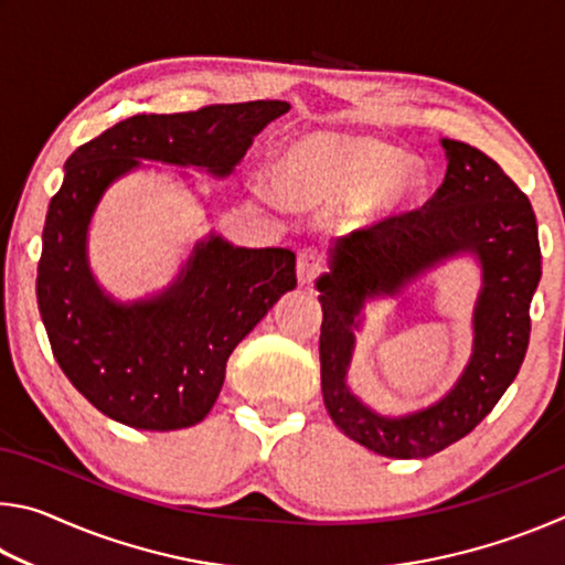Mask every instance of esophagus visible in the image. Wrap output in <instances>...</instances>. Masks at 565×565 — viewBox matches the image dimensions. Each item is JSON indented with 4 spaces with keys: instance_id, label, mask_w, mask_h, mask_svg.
Returning <instances> with one entry per match:
<instances>
[{
    "instance_id": "34e87169",
    "label": "esophagus",
    "mask_w": 565,
    "mask_h": 565,
    "mask_svg": "<svg viewBox=\"0 0 565 565\" xmlns=\"http://www.w3.org/2000/svg\"><path fill=\"white\" fill-rule=\"evenodd\" d=\"M323 271V256L319 248L306 246L299 252V259H296V276H299V284L309 286L317 281V276Z\"/></svg>"
}]
</instances>
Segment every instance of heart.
<instances>
[{"mask_svg":"<svg viewBox=\"0 0 565 565\" xmlns=\"http://www.w3.org/2000/svg\"><path fill=\"white\" fill-rule=\"evenodd\" d=\"M398 161L396 149L369 137H303L276 159L271 184L289 204L361 194L359 214L374 218L406 204L420 186L418 171Z\"/></svg>","mask_w":565,"mask_h":565,"instance_id":"obj_1","label":"heart"}]
</instances>
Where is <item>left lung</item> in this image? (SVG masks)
<instances>
[{"mask_svg": "<svg viewBox=\"0 0 565 565\" xmlns=\"http://www.w3.org/2000/svg\"><path fill=\"white\" fill-rule=\"evenodd\" d=\"M446 179L428 202L381 218L331 248L319 279L321 391L343 434L391 458H426L471 434L519 374L531 337V299L541 281L539 226L529 196L466 141L444 139ZM471 250L484 266L475 315V356L438 405L404 419L363 407L345 386L352 329L362 301L397 292L434 263Z\"/></svg>", "mask_w": 565, "mask_h": 565, "instance_id": "8db88e82", "label": "left lung"}]
</instances>
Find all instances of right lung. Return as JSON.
Returning a JSON list of instances; mask_svg holds the SVG:
<instances>
[{
	"label": "right lung",
	"instance_id": "obj_1",
	"mask_svg": "<svg viewBox=\"0 0 565 565\" xmlns=\"http://www.w3.org/2000/svg\"><path fill=\"white\" fill-rule=\"evenodd\" d=\"M286 111V102L259 99L137 114L66 159L42 232L36 301L56 363L102 414L145 431L199 424L236 343L296 286L289 248H238L209 236L164 294L117 303L87 264V226L104 189L139 159L228 177L256 134Z\"/></svg>",
	"mask_w": 565,
	"mask_h": 565
}]
</instances>
